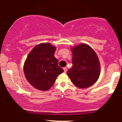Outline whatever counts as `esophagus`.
<instances>
[{
	"label": "esophagus",
	"instance_id": "obj_1",
	"mask_svg": "<svg viewBox=\"0 0 122 122\" xmlns=\"http://www.w3.org/2000/svg\"><path fill=\"white\" fill-rule=\"evenodd\" d=\"M64 69V72H66L67 71V67H64V68H63Z\"/></svg>",
	"mask_w": 122,
	"mask_h": 122
}]
</instances>
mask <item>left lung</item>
Wrapping results in <instances>:
<instances>
[{
  "label": "left lung",
  "instance_id": "8db88e82",
  "mask_svg": "<svg viewBox=\"0 0 122 122\" xmlns=\"http://www.w3.org/2000/svg\"><path fill=\"white\" fill-rule=\"evenodd\" d=\"M72 68L67 75L76 87L84 88L96 82L100 72L97 55L90 46L84 44L72 47Z\"/></svg>",
  "mask_w": 122,
  "mask_h": 122
}]
</instances>
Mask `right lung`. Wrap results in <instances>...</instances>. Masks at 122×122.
Here are the masks:
<instances>
[{"label": "right lung", "mask_w": 122, "mask_h": 122, "mask_svg": "<svg viewBox=\"0 0 122 122\" xmlns=\"http://www.w3.org/2000/svg\"><path fill=\"white\" fill-rule=\"evenodd\" d=\"M55 46L49 43L36 45L28 55L24 64L25 76L33 87L41 91L49 90L64 70L54 56Z\"/></svg>", "instance_id": "add662e5"}]
</instances>
